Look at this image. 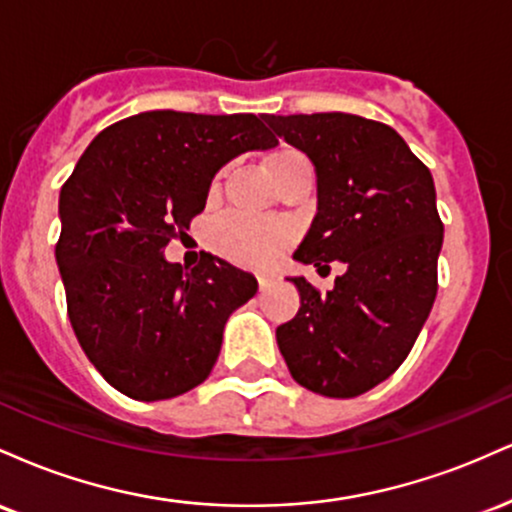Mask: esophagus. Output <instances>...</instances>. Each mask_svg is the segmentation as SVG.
<instances>
[{"instance_id": "1", "label": "esophagus", "mask_w": 512, "mask_h": 512, "mask_svg": "<svg viewBox=\"0 0 512 512\" xmlns=\"http://www.w3.org/2000/svg\"><path fill=\"white\" fill-rule=\"evenodd\" d=\"M257 281H260V289H267V286H272L274 274H260L257 276Z\"/></svg>"}]
</instances>
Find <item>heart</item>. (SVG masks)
I'll return each mask as SVG.
<instances>
[{
  "label": "heart",
  "mask_w": 512,
  "mask_h": 512,
  "mask_svg": "<svg viewBox=\"0 0 512 512\" xmlns=\"http://www.w3.org/2000/svg\"><path fill=\"white\" fill-rule=\"evenodd\" d=\"M296 161H305V156L296 149H279L269 158V170L272 175L276 170L291 166ZM216 245L221 252H226L233 260L245 264H267L274 260V255L284 245V233L272 226L250 221V219H231L216 228Z\"/></svg>",
  "instance_id": "b5f03b06"
}]
</instances>
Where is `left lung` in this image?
I'll use <instances>...</instances> for the list:
<instances>
[{"mask_svg":"<svg viewBox=\"0 0 512 512\" xmlns=\"http://www.w3.org/2000/svg\"><path fill=\"white\" fill-rule=\"evenodd\" d=\"M315 166L317 214L293 260L344 262L334 289L301 293L276 344L293 380L325 397H356L390 378L414 346L438 291L443 223L431 170L383 122L349 113L264 115Z\"/></svg>","mask_w":512,"mask_h":512,"instance_id":"obj_1","label":"left lung"}]
</instances>
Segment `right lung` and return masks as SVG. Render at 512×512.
<instances>
[{
	"label": "right lung",
	"instance_id": "obj_1",
	"mask_svg": "<svg viewBox=\"0 0 512 512\" xmlns=\"http://www.w3.org/2000/svg\"><path fill=\"white\" fill-rule=\"evenodd\" d=\"M276 144L250 113L149 110L103 129L62 185L55 257L67 313L88 361L122 395L158 402L209 378L226 320L257 279L209 252L187 269L163 250L228 161Z\"/></svg>",
	"mask_w": 512,
	"mask_h": 512
}]
</instances>
